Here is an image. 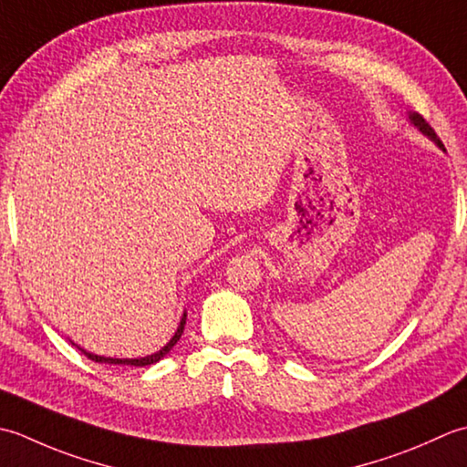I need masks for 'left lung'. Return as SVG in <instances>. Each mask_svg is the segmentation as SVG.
<instances>
[{
  "mask_svg": "<svg viewBox=\"0 0 467 467\" xmlns=\"http://www.w3.org/2000/svg\"><path fill=\"white\" fill-rule=\"evenodd\" d=\"M407 120H409V125H411V127H415L417 130H420L423 137H427V139H430L431 142H435V145L440 147L441 150H445V149H443V145H441V140L437 139V135L433 132V129H431L430 125H427V122H425V119L421 117V114H417V112H413V110H407Z\"/></svg>",
  "mask_w": 467,
  "mask_h": 467,
  "instance_id": "left-lung-1",
  "label": "left lung"
}]
</instances>
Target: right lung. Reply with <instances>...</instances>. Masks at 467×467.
<instances>
[{"instance_id":"1","label":"right lung","mask_w":467,"mask_h":467,"mask_svg":"<svg viewBox=\"0 0 467 467\" xmlns=\"http://www.w3.org/2000/svg\"><path fill=\"white\" fill-rule=\"evenodd\" d=\"M185 320H187V310H183V314H181V320L177 325V330L175 335L169 338V342L165 347H161L159 350H155V353L150 355H145V357H137V358H117V357H102V355H94V353H88L87 348H82L80 345H76V342H72V345L78 347L84 355H87L90 360H94V363H104V365H130V367H147V365H153V363H159L161 358H165L171 350H173V347L179 342L181 335H183V328H185Z\"/></svg>"}]
</instances>
